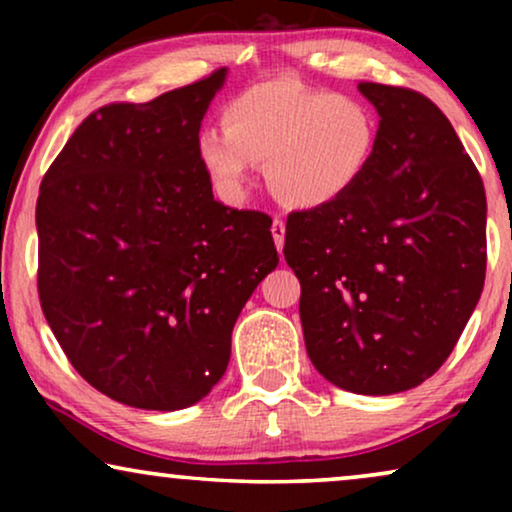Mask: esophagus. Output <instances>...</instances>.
Returning <instances> with one entry per match:
<instances>
[{"label": "esophagus", "mask_w": 512, "mask_h": 512, "mask_svg": "<svg viewBox=\"0 0 512 512\" xmlns=\"http://www.w3.org/2000/svg\"><path fill=\"white\" fill-rule=\"evenodd\" d=\"M272 237H275V247H277V251L279 254H282V249H284V235H286V226H284V221L282 219H275L272 221Z\"/></svg>", "instance_id": "34e87169"}]
</instances>
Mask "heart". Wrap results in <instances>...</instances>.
<instances>
[{
    "label": "heart",
    "mask_w": 512,
    "mask_h": 512,
    "mask_svg": "<svg viewBox=\"0 0 512 512\" xmlns=\"http://www.w3.org/2000/svg\"><path fill=\"white\" fill-rule=\"evenodd\" d=\"M223 130H202L198 158L228 200H240L251 167L265 165L270 193L291 209H321L366 179L382 142L377 109L359 95L279 76L223 104Z\"/></svg>",
    "instance_id": "b5f03b06"
}]
</instances>
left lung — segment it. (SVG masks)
I'll return each mask as SVG.
<instances>
[{
	"instance_id": "left-lung-1",
	"label": "left lung",
	"mask_w": 512,
	"mask_h": 512,
	"mask_svg": "<svg viewBox=\"0 0 512 512\" xmlns=\"http://www.w3.org/2000/svg\"><path fill=\"white\" fill-rule=\"evenodd\" d=\"M382 121L366 179L331 207L291 212L310 361L335 387L387 396L452 354L487 268V198L452 123L410 88L359 83Z\"/></svg>"
}]
</instances>
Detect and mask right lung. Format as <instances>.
<instances>
[{
  "mask_svg": "<svg viewBox=\"0 0 512 512\" xmlns=\"http://www.w3.org/2000/svg\"><path fill=\"white\" fill-rule=\"evenodd\" d=\"M223 81L216 69L93 111L39 188L41 310L76 373L130 408L205 398L244 303L279 263L270 216L214 200L198 158Z\"/></svg>",
  "mask_w": 512,
  "mask_h": 512,
  "instance_id": "add662e5",
  "label": "right lung"
}]
</instances>
